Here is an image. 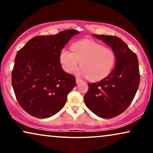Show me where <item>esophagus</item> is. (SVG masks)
Listing matches in <instances>:
<instances>
[{"mask_svg": "<svg viewBox=\"0 0 153 153\" xmlns=\"http://www.w3.org/2000/svg\"><path fill=\"white\" fill-rule=\"evenodd\" d=\"M82 81H83L82 79H79V78H78V77H76V83H80V82H82Z\"/></svg>", "mask_w": 153, "mask_h": 153, "instance_id": "34e87169", "label": "esophagus"}]
</instances>
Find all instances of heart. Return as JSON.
<instances>
[{
  "instance_id": "obj_1",
  "label": "heart",
  "mask_w": 153,
  "mask_h": 153,
  "mask_svg": "<svg viewBox=\"0 0 153 153\" xmlns=\"http://www.w3.org/2000/svg\"><path fill=\"white\" fill-rule=\"evenodd\" d=\"M115 60L116 55L111 49L88 39L74 42L71 46V51L64 48L59 53L60 63L66 72H74L80 62L79 73L94 81L107 76Z\"/></svg>"
}]
</instances>
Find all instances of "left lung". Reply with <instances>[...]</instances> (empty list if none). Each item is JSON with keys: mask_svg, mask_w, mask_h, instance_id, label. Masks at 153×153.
<instances>
[{"mask_svg": "<svg viewBox=\"0 0 153 153\" xmlns=\"http://www.w3.org/2000/svg\"><path fill=\"white\" fill-rule=\"evenodd\" d=\"M111 48L116 66L106 78L88 83L85 105L102 118L116 117L127 109L137 93L140 82L139 60L127 44L116 36L93 35Z\"/></svg>", "mask_w": 153, "mask_h": 153, "instance_id": "1", "label": "left lung"}]
</instances>
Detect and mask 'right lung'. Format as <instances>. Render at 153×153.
Here are the masks:
<instances>
[{
    "label": "right lung",
    "instance_id": "add662e5",
    "mask_svg": "<svg viewBox=\"0 0 153 153\" xmlns=\"http://www.w3.org/2000/svg\"><path fill=\"white\" fill-rule=\"evenodd\" d=\"M79 33L72 29L35 36L17 52L12 84L19 105L31 116L49 118L65 104L68 94L76 83L74 76L62 70L59 53Z\"/></svg>",
    "mask_w": 153,
    "mask_h": 153
}]
</instances>
